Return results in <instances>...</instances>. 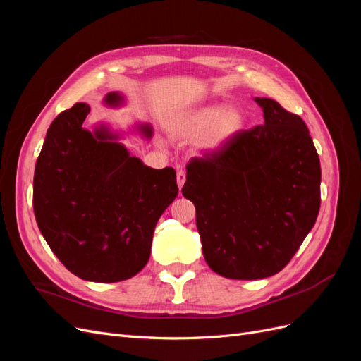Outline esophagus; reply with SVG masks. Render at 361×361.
Listing matches in <instances>:
<instances>
[{
    "label": "esophagus",
    "instance_id": "34e87169",
    "mask_svg": "<svg viewBox=\"0 0 361 361\" xmlns=\"http://www.w3.org/2000/svg\"><path fill=\"white\" fill-rule=\"evenodd\" d=\"M176 179H178V187H179V190H182L185 180H187V174H185V171L179 170V171L176 173Z\"/></svg>",
    "mask_w": 361,
    "mask_h": 361
}]
</instances>
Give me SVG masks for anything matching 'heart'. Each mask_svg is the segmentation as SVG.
Returning a JSON list of instances; mask_svg holds the SVG:
<instances>
[{
    "mask_svg": "<svg viewBox=\"0 0 361 361\" xmlns=\"http://www.w3.org/2000/svg\"><path fill=\"white\" fill-rule=\"evenodd\" d=\"M245 128V114L236 106L206 104L173 120L170 134L179 141H197L204 154H218Z\"/></svg>",
    "mask_w": 361,
    "mask_h": 361,
    "instance_id": "obj_1",
    "label": "heart"
}]
</instances>
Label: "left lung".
<instances>
[{
	"mask_svg": "<svg viewBox=\"0 0 361 361\" xmlns=\"http://www.w3.org/2000/svg\"><path fill=\"white\" fill-rule=\"evenodd\" d=\"M264 125L218 154L192 158L182 194L209 268L227 279L277 274L312 231L321 206V164L309 129L268 97H255Z\"/></svg>",
	"mask_w": 361,
	"mask_h": 361,
	"instance_id": "1",
	"label": "left lung"
}]
</instances>
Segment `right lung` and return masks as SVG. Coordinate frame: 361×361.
<instances>
[{"instance_id": "1", "label": "right lung", "mask_w": 361, "mask_h": 361, "mask_svg": "<svg viewBox=\"0 0 361 361\" xmlns=\"http://www.w3.org/2000/svg\"><path fill=\"white\" fill-rule=\"evenodd\" d=\"M104 104L122 106L125 96L111 92ZM89 113L80 102L54 118L36 162L32 207L40 233L72 274L114 283L145 268L155 226L179 188L176 171L130 157L108 125L84 128ZM134 129L147 140L154 134L147 123Z\"/></svg>"}]
</instances>
